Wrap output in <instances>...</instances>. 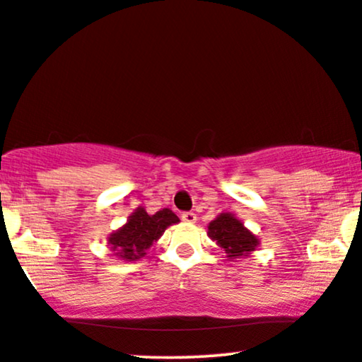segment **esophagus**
Wrapping results in <instances>:
<instances>
[{"label":"esophagus","mask_w":362,"mask_h":362,"mask_svg":"<svg viewBox=\"0 0 362 362\" xmlns=\"http://www.w3.org/2000/svg\"><path fill=\"white\" fill-rule=\"evenodd\" d=\"M182 220H184L185 223H195L197 215L194 211H185V214H182Z\"/></svg>","instance_id":"obj_1"}]
</instances>
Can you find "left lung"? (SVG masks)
<instances>
[{"instance_id": "obj_1", "label": "left lung", "mask_w": 362, "mask_h": 362, "mask_svg": "<svg viewBox=\"0 0 362 362\" xmlns=\"http://www.w3.org/2000/svg\"><path fill=\"white\" fill-rule=\"evenodd\" d=\"M206 235L223 248L230 262L240 258H248L259 247V238L250 231L243 221L230 211L216 215L215 220L209 223Z\"/></svg>"}]
</instances>
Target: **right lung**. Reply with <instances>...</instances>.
Masks as SVG:
<instances>
[{
  "label": "right lung",
  "mask_w": 362,
  "mask_h": 362,
  "mask_svg": "<svg viewBox=\"0 0 362 362\" xmlns=\"http://www.w3.org/2000/svg\"><path fill=\"white\" fill-rule=\"evenodd\" d=\"M178 221V216L170 209H162L151 215L144 206H137L127 221L109 235L107 245L114 257L124 262H137L146 257L147 250L162 237L168 226Z\"/></svg>",
  "instance_id": "right-lung-1"
}]
</instances>
